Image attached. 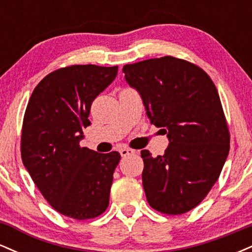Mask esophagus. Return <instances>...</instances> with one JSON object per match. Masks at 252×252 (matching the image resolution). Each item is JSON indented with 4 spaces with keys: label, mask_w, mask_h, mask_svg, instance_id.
<instances>
[{
    "label": "esophagus",
    "mask_w": 252,
    "mask_h": 252,
    "mask_svg": "<svg viewBox=\"0 0 252 252\" xmlns=\"http://www.w3.org/2000/svg\"><path fill=\"white\" fill-rule=\"evenodd\" d=\"M120 154L122 158H126V156H129V155H134L135 154V150L130 149V148H122L120 150Z\"/></svg>",
    "instance_id": "1"
}]
</instances>
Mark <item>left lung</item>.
I'll use <instances>...</instances> for the list:
<instances>
[{
  "label": "left lung",
  "mask_w": 252,
  "mask_h": 252,
  "mask_svg": "<svg viewBox=\"0 0 252 252\" xmlns=\"http://www.w3.org/2000/svg\"><path fill=\"white\" fill-rule=\"evenodd\" d=\"M123 72L142 98L150 123L169 141L156 158L141 150L147 200L166 215L189 212L218 180L230 150L218 91L206 72L173 57L130 63Z\"/></svg>",
  "instance_id": "left-lung-1"
}]
</instances>
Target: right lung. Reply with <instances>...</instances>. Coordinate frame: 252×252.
<instances>
[{
  "instance_id": "right-lung-1",
  "label": "right lung",
  "mask_w": 252,
  "mask_h": 252,
  "mask_svg": "<svg viewBox=\"0 0 252 252\" xmlns=\"http://www.w3.org/2000/svg\"><path fill=\"white\" fill-rule=\"evenodd\" d=\"M118 66L73 65L46 76L24 117L21 156L26 169L54 210L84 220L109 205L120 153L80 147L91 104L115 80Z\"/></svg>"
}]
</instances>
